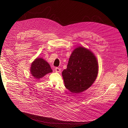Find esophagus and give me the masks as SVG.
<instances>
[{
    "label": "esophagus",
    "instance_id": "esophagus-1",
    "mask_svg": "<svg viewBox=\"0 0 128 128\" xmlns=\"http://www.w3.org/2000/svg\"><path fill=\"white\" fill-rule=\"evenodd\" d=\"M55 71H56V72H60L61 69H60V68H59L56 67V68H55Z\"/></svg>",
    "mask_w": 128,
    "mask_h": 128
}]
</instances>
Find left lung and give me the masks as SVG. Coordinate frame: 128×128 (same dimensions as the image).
<instances>
[{"label":"left lung","mask_w":128,"mask_h":128,"mask_svg":"<svg viewBox=\"0 0 128 128\" xmlns=\"http://www.w3.org/2000/svg\"><path fill=\"white\" fill-rule=\"evenodd\" d=\"M98 71V62L94 54L79 46L72 52L67 68L62 72L65 87L72 93H81L93 84Z\"/></svg>","instance_id":"obj_1"}]
</instances>
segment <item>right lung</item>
I'll return each mask as SVG.
<instances>
[{"label": "right lung", "instance_id": "right-lung-1", "mask_svg": "<svg viewBox=\"0 0 128 128\" xmlns=\"http://www.w3.org/2000/svg\"><path fill=\"white\" fill-rule=\"evenodd\" d=\"M30 71L33 76L37 79H40L47 74L52 72V70L49 64L44 59L37 58L32 63Z\"/></svg>", "mask_w": 128, "mask_h": 128}]
</instances>
